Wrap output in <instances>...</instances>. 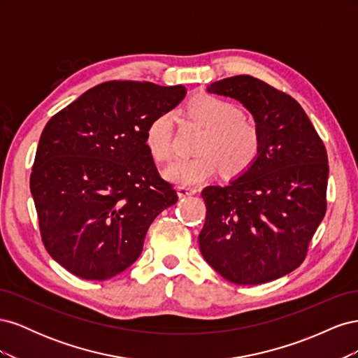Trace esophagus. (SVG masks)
<instances>
[{
	"label": "esophagus",
	"instance_id": "1",
	"mask_svg": "<svg viewBox=\"0 0 358 358\" xmlns=\"http://www.w3.org/2000/svg\"><path fill=\"white\" fill-rule=\"evenodd\" d=\"M196 192H197V189L192 188V187H178V196L179 197H189V196H194Z\"/></svg>",
	"mask_w": 358,
	"mask_h": 358
}]
</instances>
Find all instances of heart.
Segmentation results:
<instances>
[{
	"label": "heart",
	"instance_id": "b5f03b06",
	"mask_svg": "<svg viewBox=\"0 0 358 358\" xmlns=\"http://www.w3.org/2000/svg\"><path fill=\"white\" fill-rule=\"evenodd\" d=\"M188 115L206 127L199 146L200 155L178 158L164 170V176L180 185H197L222 170L225 176H237L257 161L262 150L258 127L242 117L233 103L213 95H197L188 104ZM145 145L155 161L171 155V115L164 112L149 122Z\"/></svg>",
	"mask_w": 358,
	"mask_h": 358
}]
</instances>
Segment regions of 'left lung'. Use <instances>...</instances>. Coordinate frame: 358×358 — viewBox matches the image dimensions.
Wrapping results in <instances>:
<instances>
[{"instance_id":"8db88e82","label":"left lung","mask_w":358,"mask_h":358,"mask_svg":"<svg viewBox=\"0 0 358 358\" xmlns=\"http://www.w3.org/2000/svg\"><path fill=\"white\" fill-rule=\"evenodd\" d=\"M241 101L262 134V150L241 178L206 187L200 251L237 285L266 284L296 270L327 210L329 159L301 106L252 76L208 86Z\"/></svg>"}]
</instances>
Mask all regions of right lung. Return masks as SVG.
<instances>
[{
  "label": "right lung",
  "instance_id": "right-lung-1",
  "mask_svg": "<svg viewBox=\"0 0 358 358\" xmlns=\"http://www.w3.org/2000/svg\"><path fill=\"white\" fill-rule=\"evenodd\" d=\"M185 95L180 85L110 80L49 119L29 188L43 245L70 273L106 280L124 272L142 254L149 225L178 201L145 131Z\"/></svg>",
  "mask_w": 358,
  "mask_h": 358
}]
</instances>
